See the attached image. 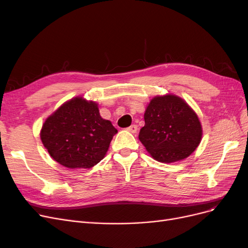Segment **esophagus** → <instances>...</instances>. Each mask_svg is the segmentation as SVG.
I'll use <instances>...</instances> for the list:
<instances>
[{
	"instance_id": "obj_1",
	"label": "esophagus",
	"mask_w": 248,
	"mask_h": 248,
	"mask_svg": "<svg viewBox=\"0 0 248 248\" xmlns=\"http://www.w3.org/2000/svg\"><path fill=\"white\" fill-rule=\"evenodd\" d=\"M127 130H128L131 133H136L138 131V126L136 124H133L130 127H128V128H127Z\"/></svg>"
}]
</instances>
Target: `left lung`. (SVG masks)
Returning a JSON list of instances; mask_svg holds the SVG:
<instances>
[{
  "label": "left lung",
  "instance_id": "8db88e82",
  "mask_svg": "<svg viewBox=\"0 0 248 248\" xmlns=\"http://www.w3.org/2000/svg\"><path fill=\"white\" fill-rule=\"evenodd\" d=\"M145 126L139 139L160 162H175L188 157L199 146L202 126L188 104L175 95L157 96L145 111Z\"/></svg>",
  "mask_w": 248,
  "mask_h": 248
}]
</instances>
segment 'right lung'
Segmentation results:
<instances>
[{"label": "right lung", "instance_id": "add662e5", "mask_svg": "<svg viewBox=\"0 0 248 248\" xmlns=\"http://www.w3.org/2000/svg\"><path fill=\"white\" fill-rule=\"evenodd\" d=\"M117 132L109 121L100 117L95 102L77 97L47 118L41 129V140L62 166L90 169L103 158Z\"/></svg>", "mask_w": 248, "mask_h": 248}]
</instances>
